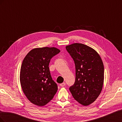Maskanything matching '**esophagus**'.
Masks as SVG:
<instances>
[{"instance_id": "obj_1", "label": "esophagus", "mask_w": 122, "mask_h": 122, "mask_svg": "<svg viewBox=\"0 0 122 122\" xmlns=\"http://www.w3.org/2000/svg\"><path fill=\"white\" fill-rule=\"evenodd\" d=\"M66 86V83L65 82H63V83L60 84V86H61L63 87V86Z\"/></svg>"}]
</instances>
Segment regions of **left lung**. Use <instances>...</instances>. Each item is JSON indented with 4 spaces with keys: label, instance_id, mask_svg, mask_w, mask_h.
I'll return each instance as SVG.
<instances>
[{
    "label": "left lung",
    "instance_id": "8db88e82",
    "mask_svg": "<svg viewBox=\"0 0 122 122\" xmlns=\"http://www.w3.org/2000/svg\"><path fill=\"white\" fill-rule=\"evenodd\" d=\"M75 65L74 84L69 90L75 100L84 106L93 103L100 94L104 82V65L99 54L81 43L66 47Z\"/></svg>",
    "mask_w": 122,
    "mask_h": 122
}]
</instances>
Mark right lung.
<instances>
[{
	"mask_svg": "<svg viewBox=\"0 0 122 122\" xmlns=\"http://www.w3.org/2000/svg\"><path fill=\"white\" fill-rule=\"evenodd\" d=\"M60 52L55 47L36 48L26 55L21 65L20 80L26 97L39 106L46 105L56 93L57 86L51 77L49 64Z\"/></svg>",
	"mask_w": 122,
	"mask_h": 122,
	"instance_id": "obj_1",
	"label": "right lung"
}]
</instances>
